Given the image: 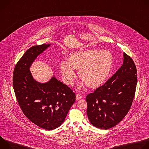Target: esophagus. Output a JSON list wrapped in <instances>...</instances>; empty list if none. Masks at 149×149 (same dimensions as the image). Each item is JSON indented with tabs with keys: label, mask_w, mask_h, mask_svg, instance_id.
Instances as JSON below:
<instances>
[{
	"label": "esophagus",
	"mask_w": 149,
	"mask_h": 149,
	"mask_svg": "<svg viewBox=\"0 0 149 149\" xmlns=\"http://www.w3.org/2000/svg\"><path fill=\"white\" fill-rule=\"evenodd\" d=\"M81 98H82V96L79 94H76V100H79Z\"/></svg>",
	"instance_id": "esophagus-1"
}]
</instances>
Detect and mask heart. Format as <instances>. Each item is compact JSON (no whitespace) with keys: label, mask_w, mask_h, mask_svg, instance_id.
<instances>
[{"label":"heart","mask_w":149,"mask_h":149,"mask_svg":"<svg viewBox=\"0 0 149 149\" xmlns=\"http://www.w3.org/2000/svg\"><path fill=\"white\" fill-rule=\"evenodd\" d=\"M114 63L111 52L107 50L88 49L72 53L67 61L60 64L61 72L68 84L76 75L74 69L79 70L80 78L91 88L102 85L110 75Z\"/></svg>","instance_id":"obj_1"}]
</instances>
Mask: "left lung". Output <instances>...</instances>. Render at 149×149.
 <instances>
[{
    "mask_svg": "<svg viewBox=\"0 0 149 149\" xmlns=\"http://www.w3.org/2000/svg\"><path fill=\"white\" fill-rule=\"evenodd\" d=\"M120 68L102 86L86 97L87 114L97 128L109 129L119 123L130 110L135 95L137 75L132 58L123 53Z\"/></svg>",
    "mask_w": 149,
    "mask_h": 149,
    "instance_id": "8db88e82",
    "label": "left lung"
}]
</instances>
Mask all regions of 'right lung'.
<instances>
[{
  "mask_svg": "<svg viewBox=\"0 0 149 149\" xmlns=\"http://www.w3.org/2000/svg\"><path fill=\"white\" fill-rule=\"evenodd\" d=\"M49 44L33 46L28 49L16 64L13 86L18 104L25 116L47 130L59 127L75 101V94L67 85L53 77L40 83L32 76L29 68L37 56Z\"/></svg>",
  "mask_w": 149,
  "mask_h": 149,
  "instance_id": "add662e5",
  "label": "right lung"
}]
</instances>
